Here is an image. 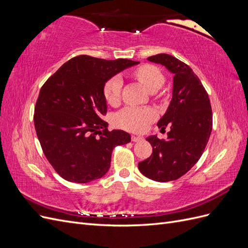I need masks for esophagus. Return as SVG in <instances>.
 <instances>
[{"label": "esophagus", "instance_id": "34e87169", "mask_svg": "<svg viewBox=\"0 0 248 248\" xmlns=\"http://www.w3.org/2000/svg\"><path fill=\"white\" fill-rule=\"evenodd\" d=\"M144 140V138H141V137L131 136V140H132V141H140V140Z\"/></svg>", "mask_w": 248, "mask_h": 248}]
</instances>
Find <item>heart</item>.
Wrapping results in <instances>:
<instances>
[{"label": "heart", "instance_id": "b5f03b06", "mask_svg": "<svg viewBox=\"0 0 248 248\" xmlns=\"http://www.w3.org/2000/svg\"><path fill=\"white\" fill-rule=\"evenodd\" d=\"M132 74L150 92L158 90L166 80L161 70L150 64L140 66ZM121 89L122 80L119 78H112L104 85L103 96L109 106H118L121 100ZM155 118L156 112L153 108L128 107L116 116V124L121 128L132 132H144Z\"/></svg>", "mask_w": 248, "mask_h": 248}]
</instances>
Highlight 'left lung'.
I'll use <instances>...</instances> for the list:
<instances>
[{
  "instance_id": "8db88e82",
  "label": "left lung",
  "mask_w": 248,
  "mask_h": 248,
  "mask_svg": "<svg viewBox=\"0 0 248 248\" xmlns=\"http://www.w3.org/2000/svg\"><path fill=\"white\" fill-rule=\"evenodd\" d=\"M174 73L172 98L159 128L169 125L168 140L147 138L153 152L139 162L142 175L157 182H168L185 175L204 152L212 130V108L208 93L190 67L168 54L148 58Z\"/></svg>"
}]
</instances>
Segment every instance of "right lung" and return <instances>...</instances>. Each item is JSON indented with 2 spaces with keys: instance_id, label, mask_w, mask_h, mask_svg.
I'll list each match as a JSON object with an SVG mask.
<instances>
[{
  "instance_id": "right-lung-1",
  "label": "right lung",
  "mask_w": 248,
  "mask_h": 248,
  "mask_svg": "<svg viewBox=\"0 0 248 248\" xmlns=\"http://www.w3.org/2000/svg\"><path fill=\"white\" fill-rule=\"evenodd\" d=\"M140 62L86 55L70 59L44 82L34 110L37 137L46 159L63 179L88 183L110 167L112 150L131 140L123 130L108 131L106 82Z\"/></svg>"
}]
</instances>
